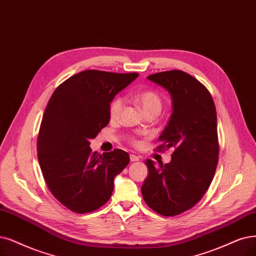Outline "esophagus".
I'll use <instances>...</instances> for the list:
<instances>
[{
	"mask_svg": "<svg viewBox=\"0 0 256 256\" xmlns=\"http://www.w3.org/2000/svg\"><path fill=\"white\" fill-rule=\"evenodd\" d=\"M130 162H139V157H138V156H136V155H133V154H132V155L130 156Z\"/></svg>",
	"mask_w": 256,
	"mask_h": 256,
	"instance_id": "1",
	"label": "esophagus"
}]
</instances>
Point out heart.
Instances as JSON below:
<instances>
[{
    "label": "heart",
    "mask_w": 256,
    "mask_h": 256,
    "mask_svg": "<svg viewBox=\"0 0 256 256\" xmlns=\"http://www.w3.org/2000/svg\"><path fill=\"white\" fill-rule=\"evenodd\" d=\"M136 99L141 106V108H144L146 114L156 112L158 115L162 108V100L160 98L159 94L155 92H142L137 94ZM123 106H124V99L122 97L118 96L115 99H112V101L110 104L108 110L110 117L112 119H118L121 115Z\"/></svg>",
    "instance_id": "obj_1"
}]
</instances>
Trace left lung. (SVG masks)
Instances as JSON below:
<instances>
[{
    "instance_id": "left-lung-1",
    "label": "left lung",
    "mask_w": 256,
    "mask_h": 256,
    "mask_svg": "<svg viewBox=\"0 0 256 256\" xmlns=\"http://www.w3.org/2000/svg\"><path fill=\"white\" fill-rule=\"evenodd\" d=\"M148 79L172 98V115L158 148H173L174 153L166 164L146 160L148 175L141 193L150 209L174 216L195 206L212 182L220 152L216 108L209 90L182 70L157 72Z\"/></svg>"
}]
</instances>
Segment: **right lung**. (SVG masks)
<instances>
[{
    "label": "right lung",
    "mask_w": 256,
    "mask_h": 256,
    "mask_svg": "<svg viewBox=\"0 0 256 256\" xmlns=\"http://www.w3.org/2000/svg\"><path fill=\"white\" fill-rule=\"evenodd\" d=\"M138 76L84 70L60 84L47 103L38 159L52 195L76 213H90L106 204L114 179L130 162L122 150L92 153L90 141L108 124L112 99Z\"/></svg>",
    "instance_id": "right-lung-1"
}]
</instances>
